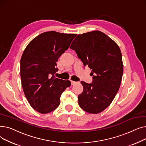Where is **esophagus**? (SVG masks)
<instances>
[{"label":"esophagus","instance_id":"obj_1","mask_svg":"<svg viewBox=\"0 0 146 146\" xmlns=\"http://www.w3.org/2000/svg\"><path fill=\"white\" fill-rule=\"evenodd\" d=\"M77 83L76 82H74V81H71V83H72V85H75V84Z\"/></svg>","mask_w":146,"mask_h":146}]
</instances>
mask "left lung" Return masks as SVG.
<instances>
[{
  "instance_id": "obj_1",
  "label": "left lung",
  "mask_w": 146,
  "mask_h": 146,
  "mask_svg": "<svg viewBox=\"0 0 146 146\" xmlns=\"http://www.w3.org/2000/svg\"><path fill=\"white\" fill-rule=\"evenodd\" d=\"M70 48L84 66L88 65L93 76L92 83L81 82L83 91L78 96L79 105L88 113H100L110 105L121 85L123 63L120 48L99 31L78 35Z\"/></svg>"
}]
</instances>
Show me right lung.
Returning <instances> with one entry per match:
<instances>
[{"label": "right lung", "mask_w": 146, "mask_h": 146, "mask_svg": "<svg viewBox=\"0 0 146 146\" xmlns=\"http://www.w3.org/2000/svg\"><path fill=\"white\" fill-rule=\"evenodd\" d=\"M77 34L45 32L31 41L23 52L20 74L23 90L32 108L41 113L55 110L61 94L71 85L55 77L57 61Z\"/></svg>", "instance_id": "right-lung-1"}]
</instances>
